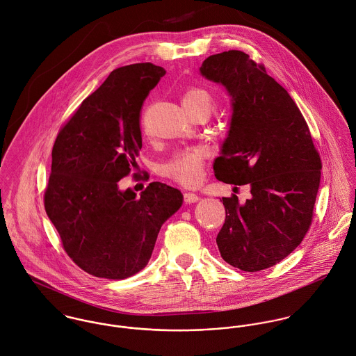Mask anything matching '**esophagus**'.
<instances>
[{
    "label": "esophagus",
    "mask_w": 356,
    "mask_h": 356,
    "mask_svg": "<svg viewBox=\"0 0 356 356\" xmlns=\"http://www.w3.org/2000/svg\"><path fill=\"white\" fill-rule=\"evenodd\" d=\"M184 202L186 203H195L199 200V197H197V194H194V193H184Z\"/></svg>",
    "instance_id": "esophagus-1"
}]
</instances>
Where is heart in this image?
Here are the masks:
<instances>
[{
  "label": "heart",
  "instance_id": "b5f03b06",
  "mask_svg": "<svg viewBox=\"0 0 356 356\" xmlns=\"http://www.w3.org/2000/svg\"><path fill=\"white\" fill-rule=\"evenodd\" d=\"M183 105L187 112H193L199 108H207L211 111L213 98L210 92L202 87H190L183 95ZM204 157L206 154L202 149L187 150L165 163L162 172L165 176L181 186H195L202 176Z\"/></svg>",
  "mask_w": 356,
  "mask_h": 356
}]
</instances>
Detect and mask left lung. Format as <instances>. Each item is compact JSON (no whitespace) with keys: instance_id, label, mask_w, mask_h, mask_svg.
<instances>
[{"instance_id":"left-lung-1","label":"left lung","mask_w":356,"mask_h":356,"mask_svg":"<svg viewBox=\"0 0 356 356\" xmlns=\"http://www.w3.org/2000/svg\"><path fill=\"white\" fill-rule=\"evenodd\" d=\"M200 74L232 97V120L214 175L250 184L251 199L222 197L225 222L217 245L244 272L268 269L288 257L310 229L322 162L309 125L276 80L240 50L207 57Z\"/></svg>"}]
</instances>
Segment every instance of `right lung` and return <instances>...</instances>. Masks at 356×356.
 <instances>
[{
	"instance_id": "obj_1",
	"label": "right lung",
	"mask_w": 356,
	"mask_h": 356,
	"mask_svg": "<svg viewBox=\"0 0 356 356\" xmlns=\"http://www.w3.org/2000/svg\"><path fill=\"white\" fill-rule=\"evenodd\" d=\"M165 74L152 63L112 71L56 138L44 210L68 257L91 276L142 270L162 224L183 203L179 190L159 181L140 197L119 190L142 149V105Z\"/></svg>"
}]
</instances>
